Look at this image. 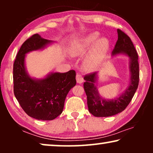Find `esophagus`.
<instances>
[{
    "label": "esophagus",
    "mask_w": 153,
    "mask_h": 153,
    "mask_svg": "<svg viewBox=\"0 0 153 153\" xmlns=\"http://www.w3.org/2000/svg\"><path fill=\"white\" fill-rule=\"evenodd\" d=\"M76 82L78 83H82L83 82V78L82 75H81L80 74H76Z\"/></svg>",
    "instance_id": "1"
}]
</instances>
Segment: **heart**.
<instances>
[{
	"instance_id": "1",
	"label": "heart",
	"mask_w": 153,
	"mask_h": 153,
	"mask_svg": "<svg viewBox=\"0 0 153 153\" xmlns=\"http://www.w3.org/2000/svg\"><path fill=\"white\" fill-rule=\"evenodd\" d=\"M109 43L106 38H100V33L94 32L74 42L70 48V53L73 56H81L92 49L85 58V68L93 70L97 68L105 58Z\"/></svg>"
}]
</instances>
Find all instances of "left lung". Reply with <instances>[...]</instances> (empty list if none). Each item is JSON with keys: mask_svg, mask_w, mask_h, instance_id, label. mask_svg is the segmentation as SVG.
I'll use <instances>...</instances> for the list:
<instances>
[{"mask_svg": "<svg viewBox=\"0 0 153 153\" xmlns=\"http://www.w3.org/2000/svg\"><path fill=\"white\" fill-rule=\"evenodd\" d=\"M117 32L118 40L112 51V55L125 53L130 58V83L122 95L115 99L107 100L100 95L95 85L97 72L85 75L83 78L85 80L83 88L87 95L88 107L89 112L95 117L111 116L124 111L131 102L139 85V65L137 52L128 35L120 29H118Z\"/></svg>", "mask_w": 153, "mask_h": 153, "instance_id": "1", "label": "left lung"}]
</instances>
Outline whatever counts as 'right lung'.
Returning <instances> with one entry per match:
<instances>
[{"instance_id":"right-lung-1","label":"right lung","mask_w":153,"mask_h":153,"mask_svg":"<svg viewBox=\"0 0 153 153\" xmlns=\"http://www.w3.org/2000/svg\"><path fill=\"white\" fill-rule=\"evenodd\" d=\"M51 41L35 34L23 43L13 65L14 93L27 115L41 120H51L62 114L66 96L76 85V72L51 73L43 79L28 76L25 55L43 49Z\"/></svg>"}]
</instances>
